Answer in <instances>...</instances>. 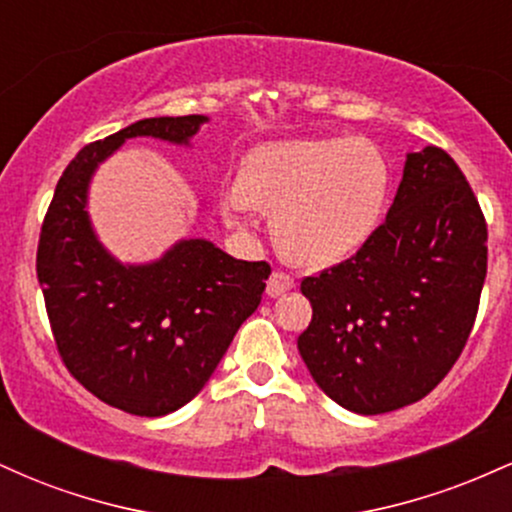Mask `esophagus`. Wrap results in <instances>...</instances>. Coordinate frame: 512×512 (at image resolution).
<instances>
[{
	"label": "esophagus",
	"instance_id": "esophagus-1",
	"mask_svg": "<svg viewBox=\"0 0 512 512\" xmlns=\"http://www.w3.org/2000/svg\"><path fill=\"white\" fill-rule=\"evenodd\" d=\"M293 286H296V281H293L291 274L281 272V269H274L272 276H269V281H267V293L272 298H276V296H281V293L291 291Z\"/></svg>",
	"mask_w": 512,
	"mask_h": 512
}]
</instances>
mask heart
Masks as SVG:
<instances>
[{"label":"heart","instance_id":"obj_1","mask_svg":"<svg viewBox=\"0 0 512 512\" xmlns=\"http://www.w3.org/2000/svg\"><path fill=\"white\" fill-rule=\"evenodd\" d=\"M390 195V166L368 139L325 137L264 144L243 182L223 187V214L250 228L257 204L274 209L281 248L293 260H344L373 236Z\"/></svg>","mask_w":512,"mask_h":512}]
</instances>
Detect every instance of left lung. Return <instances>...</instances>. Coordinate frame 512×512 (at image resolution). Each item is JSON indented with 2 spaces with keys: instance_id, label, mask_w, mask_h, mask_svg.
<instances>
[{
  "instance_id": "1",
  "label": "left lung",
  "mask_w": 512,
  "mask_h": 512,
  "mask_svg": "<svg viewBox=\"0 0 512 512\" xmlns=\"http://www.w3.org/2000/svg\"><path fill=\"white\" fill-rule=\"evenodd\" d=\"M486 219L438 146L409 154L387 219L349 260L301 281L298 337L320 390L356 414L419 402L460 358L486 279Z\"/></svg>"
}]
</instances>
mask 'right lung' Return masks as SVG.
<instances>
[{
    "instance_id": "add662e5",
    "label": "right lung",
    "mask_w": 512,
    "mask_h": 512,
    "mask_svg": "<svg viewBox=\"0 0 512 512\" xmlns=\"http://www.w3.org/2000/svg\"><path fill=\"white\" fill-rule=\"evenodd\" d=\"M202 122L149 117L84 146L40 228L35 269L62 363L91 395L134 416L170 414L207 385L272 274L202 238L151 264H120L93 233L86 192L98 163L132 137L190 144Z\"/></svg>"
}]
</instances>
